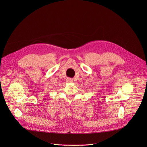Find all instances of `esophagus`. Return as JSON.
I'll use <instances>...</instances> for the list:
<instances>
[{
	"mask_svg": "<svg viewBox=\"0 0 147 147\" xmlns=\"http://www.w3.org/2000/svg\"><path fill=\"white\" fill-rule=\"evenodd\" d=\"M66 81L68 83H72V82H73V80L72 78H67L66 79Z\"/></svg>",
	"mask_w": 147,
	"mask_h": 147,
	"instance_id": "1",
	"label": "esophagus"
}]
</instances>
